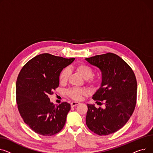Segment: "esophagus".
I'll return each mask as SVG.
<instances>
[{
    "label": "esophagus",
    "mask_w": 153,
    "mask_h": 153,
    "mask_svg": "<svg viewBox=\"0 0 153 153\" xmlns=\"http://www.w3.org/2000/svg\"><path fill=\"white\" fill-rule=\"evenodd\" d=\"M79 103L78 102H71L70 105H71V107H74V106H76L77 105H78Z\"/></svg>",
    "instance_id": "esophagus-1"
}]
</instances>
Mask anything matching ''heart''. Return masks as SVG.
Wrapping results in <instances>:
<instances>
[{
  "instance_id": "heart-1",
  "label": "heart",
  "mask_w": 153,
  "mask_h": 153,
  "mask_svg": "<svg viewBox=\"0 0 153 153\" xmlns=\"http://www.w3.org/2000/svg\"><path fill=\"white\" fill-rule=\"evenodd\" d=\"M77 72L82 75L85 79H87V83L91 87H95L97 85L98 79L93 76L94 71L93 69L85 63H79L74 67ZM69 69L65 68L63 69L59 75V82L61 85L67 83L70 76ZM86 94L85 89L83 88H71L67 91V94L68 97L74 100H80L82 96Z\"/></svg>"
}]
</instances>
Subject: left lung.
I'll return each mask as SVG.
<instances>
[{"label":"left lung","instance_id":"left-lung-1","mask_svg":"<svg viewBox=\"0 0 153 153\" xmlns=\"http://www.w3.org/2000/svg\"><path fill=\"white\" fill-rule=\"evenodd\" d=\"M85 60L101 71V85L93 99L105 107L103 109L87 104L86 123L98 135H108L122 128L132 115L137 103V79L127 63L114 53Z\"/></svg>","mask_w":153,"mask_h":153}]
</instances>
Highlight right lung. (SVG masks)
I'll list each match as a JSON object with an SVG mask.
<instances>
[{"mask_svg": "<svg viewBox=\"0 0 153 153\" xmlns=\"http://www.w3.org/2000/svg\"><path fill=\"white\" fill-rule=\"evenodd\" d=\"M74 60L42 53L20 70L16 83L18 109L24 122L36 133L52 136L64 127L70 104L64 102L55 105L49 96L59 86L60 71Z\"/></svg>", "mask_w": 153, "mask_h": 153, "instance_id": "obj_1", "label": "right lung"}]
</instances>
